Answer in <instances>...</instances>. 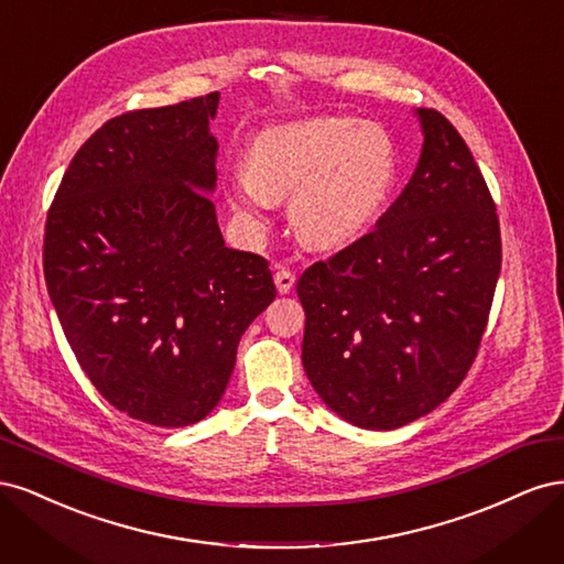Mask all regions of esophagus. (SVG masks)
I'll list each match as a JSON object with an SVG mask.
<instances>
[{"instance_id": "obj_1", "label": "esophagus", "mask_w": 564, "mask_h": 564, "mask_svg": "<svg viewBox=\"0 0 564 564\" xmlns=\"http://www.w3.org/2000/svg\"><path fill=\"white\" fill-rule=\"evenodd\" d=\"M275 284H278V292L280 294H289L294 289V284H296V275L292 270H286V268H280L278 272H275Z\"/></svg>"}]
</instances>
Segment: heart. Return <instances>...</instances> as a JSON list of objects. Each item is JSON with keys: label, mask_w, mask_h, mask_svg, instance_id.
Wrapping results in <instances>:
<instances>
[{"label": "heart", "mask_w": 564, "mask_h": 564, "mask_svg": "<svg viewBox=\"0 0 564 564\" xmlns=\"http://www.w3.org/2000/svg\"><path fill=\"white\" fill-rule=\"evenodd\" d=\"M400 169L398 145L379 124L355 117H313L263 129L247 150V169L228 178V202L247 226L265 228L272 199L289 202L301 240L344 247L386 209Z\"/></svg>", "instance_id": "heart-1"}]
</instances>
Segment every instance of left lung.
I'll use <instances>...</instances> for the list:
<instances>
[{
    "instance_id": "obj_1",
    "label": "left lung",
    "mask_w": 564,
    "mask_h": 564,
    "mask_svg": "<svg viewBox=\"0 0 564 564\" xmlns=\"http://www.w3.org/2000/svg\"><path fill=\"white\" fill-rule=\"evenodd\" d=\"M416 172L373 230L303 272V369L329 409L392 431L466 379L501 270L497 204L449 119L419 108Z\"/></svg>"
}]
</instances>
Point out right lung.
<instances>
[{
  "label": "right lung",
  "instance_id": "add662e5",
  "mask_svg": "<svg viewBox=\"0 0 564 564\" xmlns=\"http://www.w3.org/2000/svg\"><path fill=\"white\" fill-rule=\"evenodd\" d=\"M218 96L108 119L46 214L44 280L79 367L119 412L162 429L212 412L278 294L263 256L226 247L207 195Z\"/></svg>",
  "mask_w": 564,
  "mask_h": 564
}]
</instances>
